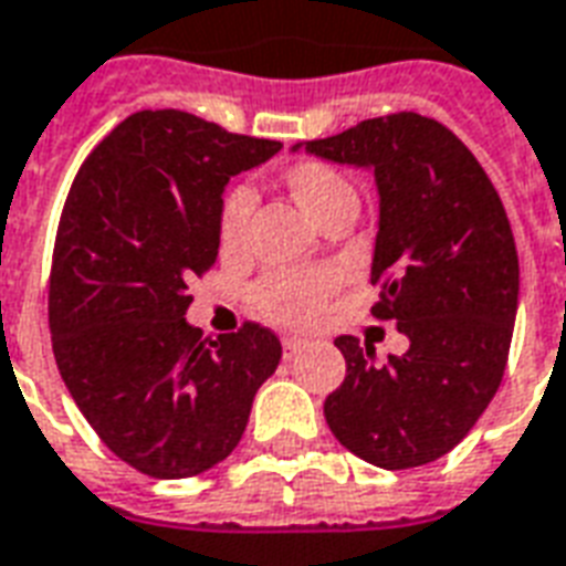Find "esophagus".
I'll use <instances>...</instances> for the list:
<instances>
[{
    "label": "esophagus",
    "instance_id": "esophagus-1",
    "mask_svg": "<svg viewBox=\"0 0 566 566\" xmlns=\"http://www.w3.org/2000/svg\"><path fill=\"white\" fill-rule=\"evenodd\" d=\"M303 347H305V342H303V338H294V336L282 338V350H284V359H294L296 354H300V350H303Z\"/></svg>",
    "mask_w": 566,
    "mask_h": 566
}]
</instances>
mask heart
Instances as JSON below:
<instances>
[{
	"mask_svg": "<svg viewBox=\"0 0 566 566\" xmlns=\"http://www.w3.org/2000/svg\"><path fill=\"white\" fill-rule=\"evenodd\" d=\"M284 186L312 221L333 216L338 209L359 207L357 188L350 186L336 167L324 161H296L284 170ZM254 191L249 186H233L224 191L219 207V245L221 251H237L245 240ZM338 272L333 270H279L261 275L251 287V308L270 324L303 329L324 315L329 296L336 294Z\"/></svg>",
	"mask_w": 566,
	"mask_h": 566,
	"instance_id": "heart-1",
	"label": "heart"
}]
</instances>
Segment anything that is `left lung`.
<instances>
[{
	"mask_svg": "<svg viewBox=\"0 0 566 566\" xmlns=\"http://www.w3.org/2000/svg\"><path fill=\"white\" fill-rule=\"evenodd\" d=\"M368 167L380 216L371 315L408 350L338 336L347 375L324 401L342 447L387 471L441 459L474 429L504 378L518 305V254L504 203L471 149L420 113H389L294 149Z\"/></svg>",
	"mask_w": 566,
	"mask_h": 566,
	"instance_id": "1",
	"label": "left lung"
}]
</instances>
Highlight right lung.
<instances>
[{
    "label": "right lung",
    "mask_w": 566,
    "mask_h": 566,
    "mask_svg": "<svg viewBox=\"0 0 566 566\" xmlns=\"http://www.w3.org/2000/svg\"><path fill=\"white\" fill-rule=\"evenodd\" d=\"M279 140L186 111H140L92 149L62 209L50 270L53 357L111 453L155 480L228 459L282 342L261 324L203 338L188 282L219 258L230 177Z\"/></svg>",
    "instance_id": "add662e5"
}]
</instances>
